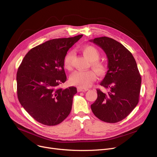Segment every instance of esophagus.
Wrapping results in <instances>:
<instances>
[{"label":"esophagus","mask_w":157,"mask_h":157,"mask_svg":"<svg viewBox=\"0 0 157 157\" xmlns=\"http://www.w3.org/2000/svg\"><path fill=\"white\" fill-rule=\"evenodd\" d=\"M78 92H86L88 90V88H81V87H78L77 88Z\"/></svg>","instance_id":"esophagus-1"}]
</instances>
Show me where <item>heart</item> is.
Segmentation results:
<instances>
[{
  "label": "heart",
  "instance_id": "obj_1",
  "mask_svg": "<svg viewBox=\"0 0 157 157\" xmlns=\"http://www.w3.org/2000/svg\"><path fill=\"white\" fill-rule=\"evenodd\" d=\"M81 50L91 62L90 65L98 75H104L107 71V65L103 62L98 60L100 58V53L98 49L92 46H86L82 47ZM72 59V52H69L66 55L63 60V65L65 69H70L71 68ZM95 79V73L94 71L90 70L87 71L74 72L70 76L69 81L72 85H77L81 88H87L91 85Z\"/></svg>",
  "mask_w": 157,
  "mask_h": 157
}]
</instances>
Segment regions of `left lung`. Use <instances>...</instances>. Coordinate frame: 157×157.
<instances>
[{
    "label": "left lung",
    "mask_w": 157,
    "mask_h": 157,
    "mask_svg": "<svg viewBox=\"0 0 157 157\" xmlns=\"http://www.w3.org/2000/svg\"><path fill=\"white\" fill-rule=\"evenodd\" d=\"M101 47L108 58V67L100 85L108 92L97 89V98L91 105L95 116L107 123L125 118L138 104L141 77L133 55L116 40L101 37L90 40Z\"/></svg>",
    "instance_id": "left-lung-1"
}]
</instances>
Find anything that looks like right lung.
Listing matches in <instances>:
<instances>
[{
  "instance_id": "1",
  "label": "right lung",
  "mask_w": 157,
  "mask_h": 157,
  "mask_svg": "<svg viewBox=\"0 0 157 157\" xmlns=\"http://www.w3.org/2000/svg\"><path fill=\"white\" fill-rule=\"evenodd\" d=\"M83 35L54 39L31 49L19 66L17 95L23 108L43 125L59 124L71 113L76 87L62 89L67 79L63 68L67 51Z\"/></svg>"
}]
</instances>
